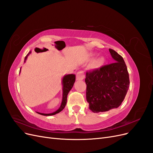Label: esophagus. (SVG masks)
<instances>
[{"mask_svg":"<svg viewBox=\"0 0 153 153\" xmlns=\"http://www.w3.org/2000/svg\"><path fill=\"white\" fill-rule=\"evenodd\" d=\"M85 78V75L83 71H78L76 74V80H82Z\"/></svg>","mask_w":153,"mask_h":153,"instance_id":"1","label":"esophagus"}]
</instances>
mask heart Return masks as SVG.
<instances>
[{
    "mask_svg": "<svg viewBox=\"0 0 153 153\" xmlns=\"http://www.w3.org/2000/svg\"><path fill=\"white\" fill-rule=\"evenodd\" d=\"M105 62V58L103 57H100L98 59H96L93 62V66L94 67H98L103 64Z\"/></svg>",
    "mask_w": 153,
    "mask_h": 153,
    "instance_id": "heart-1",
    "label": "heart"
}]
</instances>
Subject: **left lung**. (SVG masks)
<instances>
[{
    "label": "left lung",
    "instance_id": "left-lung-1",
    "mask_svg": "<svg viewBox=\"0 0 153 153\" xmlns=\"http://www.w3.org/2000/svg\"><path fill=\"white\" fill-rule=\"evenodd\" d=\"M115 62L87 71L86 99L94 113L116 108L121 105L129 87V74L123 58L112 49Z\"/></svg>",
    "mask_w": 153,
    "mask_h": 153
}]
</instances>
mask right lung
Returning a JSON list of instances; mask_svg holds the SVG:
<instances>
[{
  "mask_svg": "<svg viewBox=\"0 0 153 153\" xmlns=\"http://www.w3.org/2000/svg\"><path fill=\"white\" fill-rule=\"evenodd\" d=\"M30 53H31V52H30L27 55V56L25 58L24 62H25L27 57H28V55ZM75 75H73V74H69V75H64L62 78V100L61 105V106H60L59 109L55 111V112H54L53 113H50V114H43V113H40V112H37V113L40 114V115H42L49 116V115H53L59 113L60 112H61V111L64 108V107H65V106L66 105V102H67L68 94L69 93V92L70 91V90L72 89V87L73 86V84H74V83H75Z\"/></svg>",
  "mask_w": 153,
  "mask_h": 153,
  "instance_id": "right-lung-1",
  "label": "right lung"
}]
</instances>
